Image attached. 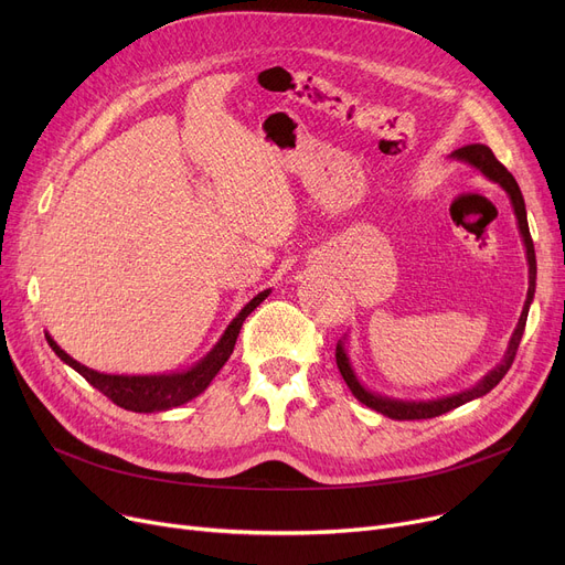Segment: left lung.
Segmentation results:
<instances>
[{
  "instance_id": "left-lung-1",
  "label": "left lung",
  "mask_w": 565,
  "mask_h": 565,
  "mask_svg": "<svg viewBox=\"0 0 565 565\" xmlns=\"http://www.w3.org/2000/svg\"><path fill=\"white\" fill-rule=\"evenodd\" d=\"M451 160H460L473 169H479L488 181L497 183L503 192L509 194L511 199V205H513V213H515V220H518V231H520V237H522V245H524V254H526V265H529V290H526V300H524V307H522V313H520V320H518V328L513 330V337L509 341V348L507 352H503L501 362L488 373L483 375L473 387L465 390V392H458V394H451V396H441V398H433V401H403V398H390V396H382V394H375L371 390H366L362 380L358 377V373H354L352 369V362L348 358V350H345V337L337 343V366L345 380V384L350 387L352 396L358 398L360 403H364L366 407L384 414V417L390 419H398V422H409V419H433V417H439V414L444 412H451L473 398H481L486 396L490 390H494L499 380L509 373L513 360H515V352H518V345H520V339L524 334V324H526V316H529V307L533 302V292H536V252H533V241H531V233H529V224H526V207H524V199H522V192H520V185L515 183V178L511 175V171L503 167L494 153L490 151L488 146L483 143H469V146H462L458 148V151H454L449 156Z\"/></svg>"
}]
</instances>
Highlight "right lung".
<instances>
[{
  "label": "right lung",
  "mask_w": 565,
  "mask_h": 565,
  "mask_svg": "<svg viewBox=\"0 0 565 565\" xmlns=\"http://www.w3.org/2000/svg\"><path fill=\"white\" fill-rule=\"evenodd\" d=\"M273 290H260L254 300H249L241 313H237L220 341L211 348V352L201 358L194 366L185 371H173V373H158V375H111V373H100L88 369L79 362H75L68 352L56 345V341L45 334L50 348L56 352V358L71 369H75L92 387H96L100 394H105L111 403L118 407L130 409V412H164L171 407L183 405L199 394L207 390V384L213 382V377L220 373V369L228 362L233 345L237 341V334H241V328L245 318L270 295Z\"/></svg>",
  "instance_id": "add662e5"
}]
</instances>
